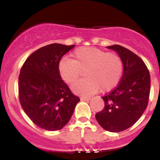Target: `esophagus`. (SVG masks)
Wrapping results in <instances>:
<instances>
[{"instance_id": "1", "label": "esophagus", "mask_w": 160, "mask_h": 160, "mask_svg": "<svg viewBox=\"0 0 160 160\" xmlns=\"http://www.w3.org/2000/svg\"><path fill=\"white\" fill-rule=\"evenodd\" d=\"M90 100V98H84V97H82L80 98V101H88Z\"/></svg>"}]
</instances>
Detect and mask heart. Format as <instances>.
Instances as JSON below:
<instances>
[{
	"mask_svg": "<svg viewBox=\"0 0 160 160\" xmlns=\"http://www.w3.org/2000/svg\"><path fill=\"white\" fill-rule=\"evenodd\" d=\"M72 59H60L58 72L67 84L73 83L84 71L86 79L77 82L72 86L75 93L90 96L101 91L114 89L120 81L123 72V63L115 53L106 52L94 47H82L72 53Z\"/></svg>",
	"mask_w": 160,
	"mask_h": 160,
	"instance_id": "1",
	"label": "heart"
}]
</instances>
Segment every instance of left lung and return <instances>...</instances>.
<instances>
[{"mask_svg":"<svg viewBox=\"0 0 160 160\" xmlns=\"http://www.w3.org/2000/svg\"><path fill=\"white\" fill-rule=\"evenodd\" d=\"M107 48L118 54L123 75L117 88L102 97L104 108L95 117L104 129L118 132L132 126L147 108L150 75L145 62L129 49L119 45Z\"/></svg>","mask_w":160,"mask_h":160,"instance_id":"8db88e82","label":"left lung"}]
</instances>
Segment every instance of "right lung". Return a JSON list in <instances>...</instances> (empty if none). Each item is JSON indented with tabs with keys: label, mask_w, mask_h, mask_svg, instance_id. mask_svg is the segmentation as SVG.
<instances>
[{
	"label": "right lung",
	"mask_w": 160,
	"mask_h": 160,
	"mask_svg": "<svg viewBox=\"0 0 160 160\" xmlns=\"http://www.w3.org/2000/svg\"><path fill=\"white\" fill-rule=\"evenodd\" d=\"M74 46L54 43L40 48L30 55L20 71L21 105L33 123L42 129L63 128L80 101L58 72L59 60Z\"/></svg>",
	"instance_id": "right-lung-1"
}]
</instances>
